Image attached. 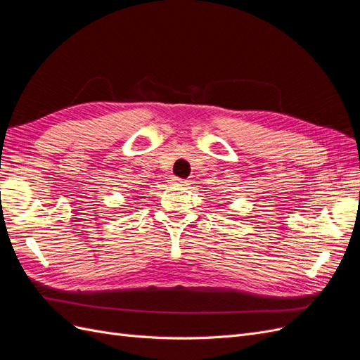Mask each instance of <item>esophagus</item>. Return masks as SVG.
Listing matches in <instances>:
<instances>
[{
  "label": "esophagus",
  "mask_w": 360,
  "mask_h": 360,
  "mask_svg": "<svg viewBox=\"0 0 360 360\" xmlns=\"http://www.w3.org/2000/svg\"><path fill=\"white\" fill-rule=\"evenodd\" d=\"M170 182L175 184V185H185V184H187V181H184V179L176 178V176H172V178H170Z\"/></svg>",
  "instance_id": "34e87169"
}]
</instances>
